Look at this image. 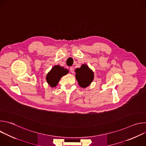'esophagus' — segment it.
I'll return each mask as SVG.
<instances>
[{
  "label": "esophagus",
  "mask_w": 146,
  "mask_h": 146,
  "mask_svg": "<svg viewBox=\"0 0 146 146\" xmlns=\"http://www.w3.org/2000/svg\"><path fill=\"white\" fill-rule=\"evenodd\" d=\"M70 72H71L72 73H74V68H73V67H71V68H70Z\"/></svg>",
  "instance_id": "esophagus-1"
}]
</instances>
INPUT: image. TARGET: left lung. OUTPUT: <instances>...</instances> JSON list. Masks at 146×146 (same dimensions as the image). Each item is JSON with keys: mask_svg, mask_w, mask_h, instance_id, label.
I'll return each mask as SVG.
<instances>
[{"mask_svg": "<svg viewBox=\"0 0 146 146\" xmlns=\"http://www.w3.org/2000/svg\"><path fill=\"white\" fill-rule=\"evenodd\" d=\"M75 72L77 81L82 88L88 87L94 80V72L86 64H82L80 68H77Z\"/></svg>", "mask_w": 146, "mask_h": 146, "instance_id": "left-lung-1", "label": "left lung"}]
</instances>
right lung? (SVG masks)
Segmentation results:
<instances>
[{"mask_svg":"<svg viewBox=\"0 0 146 146\" xmlns=\"http://www.w3.org/2000/svg\"><path fill=\"white\" fill-rule=\"evenodd\" d=\"M68 73L69 70L64 68V67L55 65L47 73L46 81L51 87H55L62 77L67 74Z\"/></svg>","mask_w":146,"mask_h":146,"instance_id":"obj_1","label":"right lung"}]
</instances>
